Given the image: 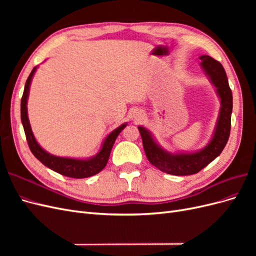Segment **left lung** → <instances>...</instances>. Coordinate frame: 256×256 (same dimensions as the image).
Masks as SVG:
<instances>
[{
	"mask_svg": "<svg viewBox=\"0 0 256 256\" xmlns=\"http://www.w3.org/2000/svg\"><path fill=\"white\" fill-rule=\"evenodd\" d=\"M202 67L210 78L220 97L221 109L212 138L203 150L193 154H170L154 141L150 132L144 127H138L141 134L146 157L152 166L162 172L177 176H187L200 172L214 161L226 147L230 132V116L233 110V96L228 80L220 62L212 56H200Z\"/></svg>",
	"mask_w": 256,
	"mask_h": 256,
	"instance_id": "8db88e82",
	"label": "left lung"
}]
</instances>
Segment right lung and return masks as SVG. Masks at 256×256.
<instances>
[{
    "label": "right lung",
    "instance_id": "right-lung-1",
    "mask_svg": "<svg viewBox=\"0 0 256 256\" xmlns=\"http://www.w3.org/2000/svg\"><path fill=\"white\" fill-rule=\"evenodd\" d=\"M36 72V67L33 68L30 72L28 78L26 82L24 90H23V95L21 98V122L24 129L26 136L28 140V144L30 152H33L34 156L40 160L42 164L49 168L53 170L60 175H64L72 178H86L92 175H96L106 166L108 160H109L111 150L113 144L116 140V138L120 134V131L126 127V124H122V126L116 128L114 131L106 136L104 142L102 150L96 154L88 160H80V159H72V158H62L50 154L46 150H44L40 144L35 140L34 134L32 132V129L30 126V122L28 118V109H26V102H28V96L30 90V84L32 81L33 76Z\"/></svg>",
    "mask_w": 256,
    "mask_h": 256
}]
</instances>
